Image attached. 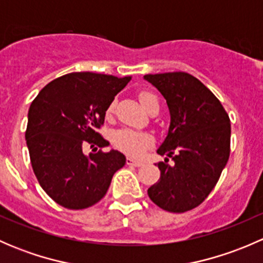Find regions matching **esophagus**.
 Returning <instances> with one entry per match:
<instances>
[{
    "instance_id": "34e87169",
    "label": "esophagus",
    "mask_w": 263,
    "mask_h": 263,
    "mask_svg": "<svg viewBox=\"0 0 263 263\" xmlns=\"http://www.w3.org/2000/svg\"><path fill=\"white\" fill-rule=\"evenodd\" d=\"M127 164H128V165H134V166H141L144 163L140 160H135V159H132V158H127Z\"/></svg>"
}]
</instances>
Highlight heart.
Here are the masks:
<instances>
[{
	"instance_id": "obj_1",
	"label": "heart",
	"mask_w": 263,
	"mask_h": 263,
	"mask_svg": "<svg viewBox=\"0 0 263 263\" xmlns=\"http://www.w3.org/2000/svg\"><path fill=\"white\" fill-rule=\"evenodd\" d=\"M140 103H141L142 107L145 109H147L150 107L151 103L158 102L155 95L153 92L148 91H142L139 95ZM116 103L112 102L108 107L107 113L108 115H112L113 110H115ZM113 144L116 145V147H118L119 150L123 151V153L128 154L131 156H141L148 147H151L154 145V137L150 134L146 132H139L135 131L131 128H121L118 131H116L113 134Z\"/></svg>"
}]
</instances>
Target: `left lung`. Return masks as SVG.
I'll return each mask as SVG.
<instances>
[{"mask_svg":"<svg viewBox=\"0 0 263 263\" xmlns=\"http://www.w3.org/2000/svg\"><path fill=\"white\" fill-rule=\"evenodd\" d=\"M144 79L161 92L171 115L168 134L156 150L165 155L158 163L160 179L147 195L165 211L192 210L210 195L228 163L229 116L213 92L190 73H156Z\"/></svg>","mask_w":263,"mask_h":263,"instance_id":"left-lung-1","label":"left lung"}]
</instances>
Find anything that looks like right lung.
I'll list each match as a JSON object with an SVG mask.
<instances>
[{"label":"right lung","mask_w":263,"mask_h":263,"mask_svg":"<svg viewBox=\"0 0 263 263\" xmlns=\"http://www.w3.org/2000/svg\"><path fill=\"white\" fill-rule=\"evenodd\" d=\"M129 81L131 76L67 73L46 85L31 103L25 132L31 166L41 187L58 205L71 210L95 205L107 193L113 174L126 164L118 150L85 155L82 148L86 144L109 145L98 129Z\"/></svg>","instance_id":"obj_1"}]
</instances>
